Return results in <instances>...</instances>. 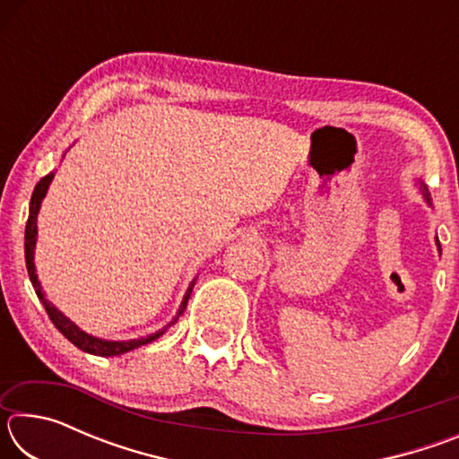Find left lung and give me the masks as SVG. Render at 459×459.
I'll list each match as a JSON object with an SVG mask.
<instances>
[{
    "label": "left lung",
    "mask_w": 459,
    "mask_h": 459,
    "mask_svg": "<svg viewBox=\"0 0 459 459\" xmlns=\"http://www.w3.org/2000/svg\"><path fill=\"white\" fill-rule=\"evenodd\" d=\"M419 192H421V196L427 202V206H431V194H429V190H427V186L421 180H419ZM435 245H437V251L441 255V245H439V238L437 237H435Z\"/></svg>",
    "instance_id": "obj_1"
}]
</instances>
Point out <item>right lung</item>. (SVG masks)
<instances>
[{"label":"right lung","instance_id":"obj_1","mask_svg":"<svg viewBox=\"0 0 459 459\" xmlns=\"http://www.w3.org/2000/svg\"><path fill=\"white\" fill-rule=\"evenodd\" d=\"M54 180V172H50L48 176H44L40 182L36 184L34 194H32V200H30V214H28V222H26V237H24V251H26V267H28V275H30V281H32L34 290L38 299L42 301V306L46 307V312H48V317L52 320V324L56 325L58 332L65 336L66 340H71L76 348H81L82 352H89V354H95V356H119V354H126L135 351L139 346H145L150 344V342L158 340L161 333H166V330L169 325H174L178 322V317L184 314L186 304H188L190 299V293L194 290V285H196V279L194 277L188 290L184 293V299L180 307H178V312L174 316V320L166 324L164 328L158 330L155 333H150V336H142V338H134V340H105V338H97V336H91L84 330H81L79 325L74 322L68 320V317L60 312V309L44 298V291H42V285L38 281V275H36V265H34V251H36V240H38V212H40V206H42V200L46 196V192H48L50 184Z\"/></svg>","mask_w":459,"mask_h":459}]
</instances>
